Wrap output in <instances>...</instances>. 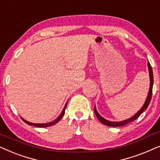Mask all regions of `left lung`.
<instances>
[{"mask_svg": "<svg viewBox=\"0 0 160 160\" xmlns=\"http://www.w3.org/2000/svg\"><path fill=\"white\" fill-rule=\"evenodd\" d=\"M148 72H149V77H150V87H149V91H148V96H147V98L146 99V102H145L144 105H142V107L141 108L139 111H138L137 113L134 115L132 117L129 118L127 120L124 121H110L107 120V119L104 118L103 117L99 115V112H97V108L94 107V112L97 116V118L99 119V121L101 123H103V124L106 125V126H109V127H120V126H124V125L127 124V123L132 122V121H134L135 119H137L138 117H139L140 115H141L142 112H143L145 110L147 109V108L148 107L149 105V103L151 102V99H152V88H153V84H154V77H153V72H152V68L151 67V64L149 62H148Z\"/></svg>", "mask_w": 160, "mask_h": 160, "instance_id": "1", "label": "left lung"}]
</instances>
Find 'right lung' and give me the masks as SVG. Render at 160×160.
I'll return each mask as SVG.
<instances>
[{"label": "right lung", "mask_w": 160, "mask_h": 160, "mask_svg": "<svg viewBox=\"0 0 160 160\" xmlns=\"http://www.w3.org/2000/svg\"><path fill=\"white\" fill-rule=\"evenodd\" d=\"M67 103H66L64 108H63V109L62 110V112H61V113L60 114V116H59L56 119H55L54 121H50V122H48V123H34L29 122V121L25 120V119L22 118V121H24L25 123H26L27 124H28V125H31V126H34V127H50V126H52V125H54V124H55V123H58V121H60L61 118H62V117L63 116V115H64V113H65V109H66V108H67Z\"/></svg>", "instance_id": "right-lung-1"}]
</instances>
